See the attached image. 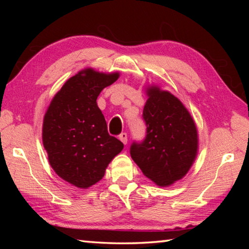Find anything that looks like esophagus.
Returning a JSON list of instances; mask_svg holds the SVG:
<instances>
[{
  "label": "esophagus",
  "mask_w": 249,
  "mask_h": 249,
  "mask_svg": "<svg viewBox=\"0 0 249 249\" xmlns=\"http://www.w3.org/2000/svg\"><path fill=\"white\" fill-rule=\"evenodd\" d=\"M119 138H120V141L123 142L124 145H126L127 144V134L126 133H122L120 136H119Z\"/></svg>",
  "instance_id": "esophagus-1"
}]
</instances>
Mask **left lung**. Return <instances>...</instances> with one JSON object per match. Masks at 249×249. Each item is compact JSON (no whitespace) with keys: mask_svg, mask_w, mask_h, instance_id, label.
Returning <instances> with one entry per match:
<instances>
[{"mask_svg":"<svg viewBox=\"0 0 249 249\" xmlns=\"http://www.w3.org/2000/svg\"><path fill=\"white\" fill-rule=\"evenodd\" d=\"M142 111L147 129L142 142H134L130 156L147 178L168 187L182 179L197 154L195 121L181 101L168 91L150 86Z\"/></svg>","mask_w":249,"mask_h":249,"instance_id":"obj_1","label":"left lung"}]
</instances>
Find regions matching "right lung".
Returning a JSON list of instances; mask_svg holds the SVG:
<instances>
[{"instance_id":"1","label":"right lung","mask_w":249,"mask_h":249,"mask_svg":"<svg viewBox=\"0 0 249 249\" xmlns=\"http://www.w3.org/2000/svg\"><path fill=\"white\" fill-rule=\"evenodd\" d=\"M120 77L87 68L68 79L50 102L43 123V144L54 172L77 188L103 178L112 159L124 148L108 135L96 99Z\"/></svg>"}]
</instances>
